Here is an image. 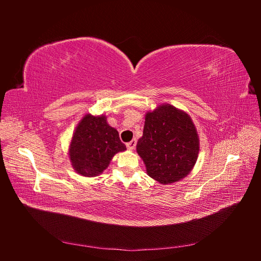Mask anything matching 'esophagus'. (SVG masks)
<instances>
[{
    "label": "esophagus",
    "mask_w": 261,
    "mask_h": 261,
    "mask_svg": "<svg viewBox=\"0 0 261 261\" xmlns=\"http://www.w3.org/2000/svg\"><path fill=\"white\" fill-rule=\"evenodd\" d=\"M136 143H137L136 139H133L132 141H129V143L126 144V147H127L129 150H134L136 147Z\"/></svg>",
    "instance_id": "obj_1"
}]
</instances>
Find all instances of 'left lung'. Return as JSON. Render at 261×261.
<instances>
[{"mask_svg": "<svg viewBox=\"0 0 261 261\" xmlns=\"http://www.w3.org/2000/svg\"><path fill=\"white\" fill-rule=\"evenodd\" d=\"M199 149L198 133L187 112L163 103L146 113L136 150L150 177L162 185L185 178L195 167Z\"/></svg>", "mask_w": 261, "mask_h": 261, "instance_id": "obj_1", "label": "left lung"}]
</instances>
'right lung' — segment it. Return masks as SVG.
Returning a JSON list of instances; mask_svg holds the SVG:
<instances>
[{
	"label": "right lung",
	"instance_id": "right-lung-1",
	"mask_svg": "<svg viewBox=\"0 0 261 261\" xmlns=\"http://www.w3.org/2000/svg\"><path fill=\"white\" fill-rule=\"evenodd\" d=\"M125 150L118 132L109 125L106 114H86L73 133L67 154L77 174L93 177L102 174L113 156Z\"/></svg>",
	"mask_w": 261,
	"mask_h": 261
}]
</instances>
